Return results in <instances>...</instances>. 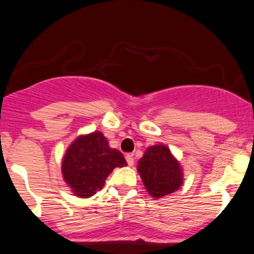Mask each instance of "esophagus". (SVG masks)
Here are the masks:
<instances>
[{
	"label": "esophagus",
	"mask_w": 254,
	"mask_h": 254,
	"mask_svg": "<svg viewBox=\"0 0 254 254\" xmlns=\"http://www.w3.org/2000/svg\"><path fill=\"white\" fill-rule=\"evenodd\" d=\"M125 159H127V165H129V166H132L133 164H135V160H133L132 154H127Z\"/></svg>",
	"instance_id": "esophagus-1"
}]
</instances>
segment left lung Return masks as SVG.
Instances as JSON below:
<instances>
[{
  "mask_svg": "<svg viewBox=\"0 0 254 254\" xmlns=\"http://www.w3.org/2000/svg\"><path fill=\"white\" fill-rule=\"evenodd\" d=\"M137 171L142 178L148 193L161 198L173 193L183 184V170L172 155L170 148L164 144L151 145L139 159Z\"/></svg>",
  "mask_w": 254,
  "mask_h": 254,
  "instance_id": "left-lung-1",
  "label": "left lung"
}]
</instances>
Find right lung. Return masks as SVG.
I'll return each instance as SVG.
<instances>
[{"instance_id": "right-lung-1", "label": "right lung", "mask_w": 254, "mask_h": 254, "mask_svg": "<svg viewBox=\"0 0 254 254\" xmlns=\"http://www.w3.org/2000/svg\"><path fill=\"white\" fill-rule=\"evenodd\" d=\"M127 165L123 154L110 148L106 137L98 131L72 142L63 157L62 173L75 196L88 198L104 188L116 167Z\"/></svg>"}]
</instances>
